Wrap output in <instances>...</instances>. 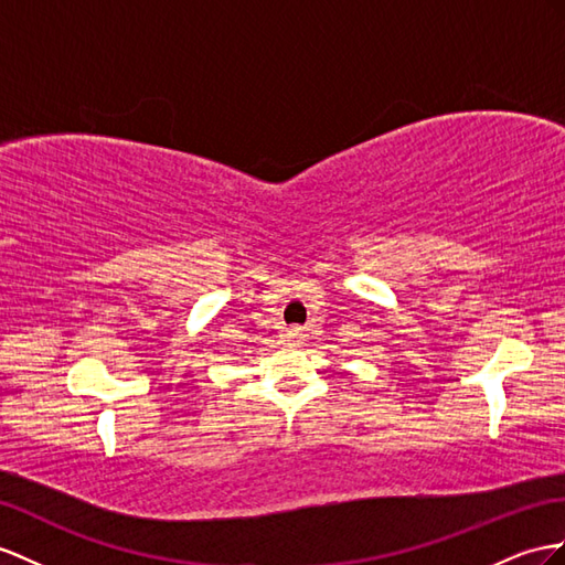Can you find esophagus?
Returning a JSON list of instances; mask_svg holds the SVG:
<instances>
[{"mask_svg": "<svg viewBox=\"0 0 565 565\" xmlns=\"http://www.w3.org/2000/svg\"><path fill=\"white\" fill-rule=\"evenodd\" d=\"M302 337H306V334H302V329H298V327H291L286 331V339L294 341V343H298Z\"/></svg>", "mask_w": 565, "mask_h": 565, "instance_id": "obj_1", "label": "esophagus"}]
</instances>
